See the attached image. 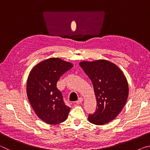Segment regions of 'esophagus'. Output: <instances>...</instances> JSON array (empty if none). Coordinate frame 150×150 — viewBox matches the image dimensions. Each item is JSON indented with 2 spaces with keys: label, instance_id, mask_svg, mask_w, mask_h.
Instances as JSON below:
<instances>
[{
  "label": "esophagus",
  "instance_id": "esophagus-1",
  "mask_svg": "<svg viewBox=\"0 0 150 150\" xmlns=\"http://www.w3.org/2000/svg\"><path fill=\"white\" fill-rule=\"evenodd\" d=\"M83 101V98L82 97H80L79 98L78 100L76 101V104H77V105H79L80 103H81Z\"/></svg>",
  "mask_w": 150,
  "mask_h": 150
}]
</instances>
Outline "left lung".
Segmentation results:
<instances>
[{
	"instance_id": "1",
	"label": "left lung",
	"mask_w": 150,
	"mask_h": 150,
	"mask_svg": "<svg viewBox=\"0 0 150 150\" xmlns=\"http://www.w3.org/2000/svg\"><path fill=\"white\" fill-rule=\"evenodd\" d=\"M93 83L96 99L95 112L88 115V121L103 125L117 116L122 110L128 96L126 78L117 65L99 59L79 63Z\"/></svg>"
}]
</instances>
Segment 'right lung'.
<instances>
[{"label": "right lung", "instance_id": "obj_1", "mask_svg": "<svg viewBox=\"0 0 150 150\" xmlns=\"http://www.w3.org/2000/svg\"><path fill=\"white\" fill-rule=\"evenodd\" d=\"M73 67L69 62L54 57L40 62L30 73L28 98L36 115L45 123L58 124L67 118L70 108L63 101L57 83Z\"/></svg>", "mask_w": 150, "mask_h": 150}]
</instances>
